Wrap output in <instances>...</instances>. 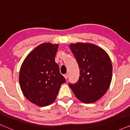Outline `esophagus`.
<instances>
[{
    "mask_svg": "<svg viewBox=\"0 0 130 130\" xmlns=\"http://www.w3.org/2000/svg\"><path fill=\"white\" fill-rule=\"evenodd\" d=\"M64 78L66 79H67V78H68V77H69V74H65L64 75Z\"/></svg>",
    "mask_w": 130,
    "mask_h": 130,
    "instance_id": "obj_1",
    "label": "esophagus"
}]
</instances>
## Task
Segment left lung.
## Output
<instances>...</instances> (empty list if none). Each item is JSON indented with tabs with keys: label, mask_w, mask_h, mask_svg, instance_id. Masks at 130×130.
<instances>
[{
	"label": "left lung",
	"mask_w": 130,
	"mask_h": 130,
	"mask_svg": "<svg viewBox=\"0 0 130 130\" xmlns=\"http://www.w3.org/2000/svg\"><path fill=\"white\" fill-rule=\"evenodd\" d=\"M79 64L80 77L75 84H69L76 97L85 104L100 99L109 88L112 66L109 55L102 48L89 42L69 45Z\"/></svg>",
	"instance_id": "8db88e82"
}]
</instances>
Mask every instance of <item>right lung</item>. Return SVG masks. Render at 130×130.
I'll return each instance as SVG.
<instances>
[{"mask_svg": "<svg viewBox=\"0 0 130 130\" xmlns=\"http://www.w3.org/2000/svg\"><path fill=\"white\" fill-rule=\"evenodd\" d=\"M58 48V44H40L27 55L21 66V90L26 99L37 106H48L54 102L60 86L66 82L55 62Z\"/></svg>", "mask_w": 130, "mask_h": 130, "instance_id": "add662e5", "label": "right lung"}]
</instances>
